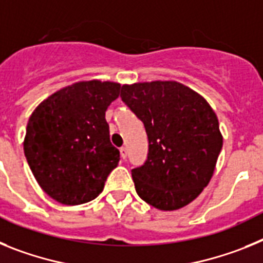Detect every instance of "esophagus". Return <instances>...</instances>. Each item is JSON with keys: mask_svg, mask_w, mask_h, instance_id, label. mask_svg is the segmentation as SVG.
I'll use <instances>...</instances> for the list:
<instances>
[{"mask_svg": "<svg viewBox=\"0 0 263 263\" xmlns=\"http://www.w3.org/2000/svg\"><path fill=\"white\" fill-rule=\"evenodd\" d=\"M120 156H122L123 160H124L125 157H127V148H125V147L120 148Z\"/></svg>", "mask_w": 263, "mask_h": 263, "instance_id": "1", "label": "esophagus"}]
</instances>
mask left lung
Returning a JSON list of instances; mask_svg holds the SVG:
<instances>
[{
	"label": "left lung",
	"mask_w": 263,
	"mask_h": 263,
	"mask_svg": "<svg viewBox=\"0 0 263 263\" xmlns=\"http://www.w3.org/2000/svg\"><path fill=\"white\" fill-rule=\"evenodd\" d=\"M122 100L144 123L148 157L132 170L136 193L160 211H176L209 184L222 148L216 112L175 81L123 84Z\"/></svg>",
	"instance_id": "1"
}]
</instances>
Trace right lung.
<instances>
[{"label":"right lung","instance_id":"add662e5","mask_svg":"<svg viewBox=\"0 0 263 263\" xmlns=\"http://www.w3.org/2000/svg\"><path fill=\"white\" fill-rule=\"evenodd\" d=\"M119 93L115 82H77L51 93L31 114L25 156L43 192L61 204L97 198L118 166L106 111Z\"/></svg>","mask_w":263,"mask_h":263}]
</instances>
